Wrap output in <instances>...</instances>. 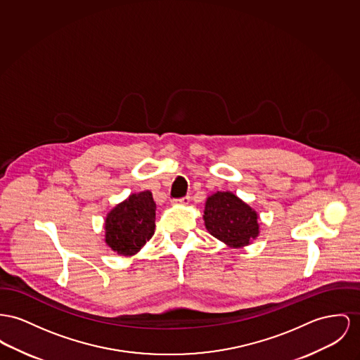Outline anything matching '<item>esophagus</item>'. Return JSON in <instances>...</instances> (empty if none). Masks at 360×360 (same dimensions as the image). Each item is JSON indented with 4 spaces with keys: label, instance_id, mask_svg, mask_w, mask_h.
I'll return each mask as SVG.
<instances>
[{
    "label": "esophagus",
    "instance_id": "obj_1",
    "mask_svg": "<svg viewBox=\"0 0 360 360\" xmlns=\"http://www.w3.org/2000/svg\"><path fill=\"white\" fill-rule=\"evenodd\" d=\"M190 200H191V196H190V195H186V196H183V198H180V199H173L172 202H173L174 205H188Z\"/></svg>",
    "mask_w": 360,
    "mask_h": 360
}]
</instances>
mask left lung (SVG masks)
I'll list each match as a JSON object with an SVG mask.
<instances>
[{"instance_id": "obj_1", "label": "left lung", "mask_w": 360, "mask_h": 360, "mask_svg": "<svg viewBox=\"0 0 360 360\" xmlns=\"http://www.w3.org/2000/svg\"><path fill=\"white\" fill-rule=\"evenodd\" d=\"M207 231L231 247H243L259 233L257 213L232 192H217L205 207Z\"/></svg>"}]
</instances>
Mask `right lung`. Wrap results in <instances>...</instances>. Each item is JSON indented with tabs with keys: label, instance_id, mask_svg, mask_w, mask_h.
Here are the masks:
<instances>
[{
	"label": "right lung",
	"instance_id": "right-lung-1",
	"mask_svg": "<svg viewBox=\"0 0 360 360\" xmlns=\"http://www.w3.org/2000/svg\"><path fill=\"white\" fill-rule=\"evenodd\" d=\"M154 228L155 203L151 192L135 193L106 217V243L121 255H132L151 239Z\"/></svg>",
	"mask_w": 360,
	"mask_h": 360
}]
</instances>
